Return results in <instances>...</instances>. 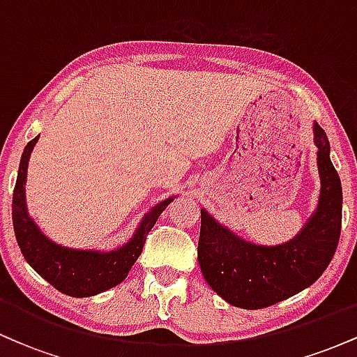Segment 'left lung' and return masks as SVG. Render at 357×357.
I'll return each mask as SVG.
<instances>
[{
    "label": "left lung",
    "instance_id": "8db88e82",
    "mask_svg": "<svg viewBox=\"0 0 357 357\" xmlns=\"http://www.w3.org/2000/svg\"><path fill=\"white\" fill-rule=\"evenodd\" d=\"M321 179L312 215L294 238L258 245L220 223L202 208L198 261L204 280L228 304L261 309L302 292L333 260L341 233L342 188L331 161V144L317 122L312 126Z\"/></svg>",
    "mask_w": 357,
    "mask_h": 357
}]
</instances>
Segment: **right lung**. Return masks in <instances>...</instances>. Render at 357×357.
I'll list each match as a JSON object with an SVG mask.
<instances>
[{
    "label": "right lung",
    "instance_id": "add662e5",
    "mask_svg": "<svg viewBox=\"0 0 357 357\" xmlns=\"http://www.w3.org/2000/svg\"><path fill=\"white\" fill-rule=\"evenodd\" d=\"M38 137L24 147L13 191V228L24 260L48 284L70 297H92L124 282L141 255L147 233L176 196L162 199L142 216L132 236L114 250H80L55 243L40 230L26 206L28 161Z\"/></svg>",
    "mask_w": 357,
    "mask_h": 357
}]
</instances>
